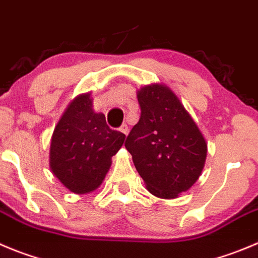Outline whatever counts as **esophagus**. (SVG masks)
<instances>
[{
    "label": "esophagus",
    "mask_w": 258,
    "mask_h": 258,
    "mask_svg": "<svg viewBox=\"0 0 258 258\" xmlns=\"http://www.w3.org/2000/svg\"><path fill=\"white\" fill-rule=\"evenodd\" d=\"M120 132H121L122 134H125V136H127V133H129V127H127V125L122 124L121 126H120Z\"/></svg>",
    "instance_id": "obj_1"
}]
</instances>
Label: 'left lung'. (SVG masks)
Returning a JSON list of instances; mask_svg holds the SVG:
<instances>
[{"label":"left lung","mask_w":258,"mask_h":258,"mask_svg":"<svg viewBox=\"0 0 258 258\" xmlns=\"http://www.w3.org/2000/svg\"><path fill=\"white\" fill-rule=\"evenodd\" d=\"M141 117L125 148L157 198L175 199L187 191L204 168L207 142L170 87L153 83L138 91Z\"/></svg>","instance_id":"8db88e82"}]
</instances>
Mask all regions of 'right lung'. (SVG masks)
<instances>
[{"instance_id":"add662e5","label":"right lung","mask_w":258,"mask_h":258,"mask_svg":"<svg viewBox=\"0 0 258 258\" xmlns=\"http://www.w3.org/2000/svg\"><path fill=\"white\" fill-rule=\"evenodd\" d=\"M124 139L125 134L107 126L104 114L94 111L90 94L80 95L54 129L49 154L51 172L75 194L96 190Z\"/></svg>"}]
</instances>
